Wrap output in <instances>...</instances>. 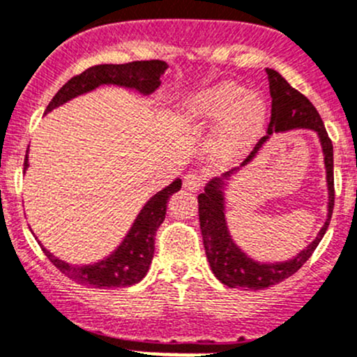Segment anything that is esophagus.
I'll return each mask as SVG.
<instances>
[{"label": "esophagus", "instance_id": "obj_1", "mask_svg": "<svg viewBox=\"0 0 357 357\" xmlns=\"http://www.w3.org/2000/svg\"><path fill=\"white\" fill-rule=\"evenodd\" d=\"M183 186L190 191H198L204 186V179H202V176L198 172H188L185 176V179H183Z\"/></svg>", "mask_w": 357, "mask_h": 357}]
</instances>
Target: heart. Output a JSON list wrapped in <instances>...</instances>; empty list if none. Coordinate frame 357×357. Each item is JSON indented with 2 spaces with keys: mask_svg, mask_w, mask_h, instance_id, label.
<instances>
[{
  "mask_svg": "<svg viewBox=\"0 0 357 357\" xmlns=\"http://www.w3.org/2000/svg\"><path fill=\"white\" fill-rule=\"evenodd\" d=\"M239 85L219 84L190 97L179 106L181 126H208L220 121L215 150L224 157L241 155L260 135L265 123L264 99L258 93H243Z\"/></svg>",
  "mask_w": 357,
  "mask_h": 357,
  "instance_id": "obj_1",
  "label": "heart"
}]
</instances>
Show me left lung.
Wrapping results in <instances>:
<instances>
[{
	"mask_svg": "<svg viewBox=\"0 0 357 357\" xmlns=\"http://www.w3.org/2000/svg\"><path fill=\"white\" fill-rule=\"evenodd\" d=\"M270 97H272V112H270V123L267 133L273 131H286L292 128H310L314 130L320 137L321 149L325 155V167H327V183H328V217L325 226L320 229L313 243L301 251L292 260L282 261V264H258V261L248 258L238 246L232 243L227 232L226 219H224V198L219 186L222 179H212L204 193L198 195V219H200L202 239H204L205 253H207L208 264L217 279L227 287L243 289V291H258L275 284L282 282L294 275L307 258L313 255L317 246L320 245L321 238L327 232L330 219H332L333 204H335V190H333V145L330 140L327 130L320 114L314 109L313 104L292 89L282 78V75L275 70L267 68ZM264 137L255 147L251 155L245 162L253 157L257 149L267 140ZM229 176V174H226Z\"/></svg>",
	"mask_w": 357,
	"mask_h": 357,
	"instance_id": "obj_1",
	"label": "left lung"
}]
</instances>
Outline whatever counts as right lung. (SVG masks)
<instances>
[{
	"mask_svg": "<svg viewBox=\"0 0 357 357\" xmlns=\"http://www.w3.org/2000/svg\"><path fill=\"white\" fill-rule=\"evenodd\" d=\"M167 65L160 59H150V61H131L125 65H97L90 66L82 73L71 77L61 89L52 97L47 111L54 109L59 104L66 102L71 97L99 87L102 84L123 85L140 90L142 93L153 92L160 85V75ZM25 167H27V157H25ZM181 188V179H176L162 191L153 195L147 202L142 212L138 213L133 227L121 243V246L107 257L106 260L96 265H68L65 261L52 257L46 248H43L44 255L51 260V264L61 273L75 282L87 287L112 289L126 287L140 282L145 277L152 261L153 250H155V232L160 224L166 219L167 198Z\"/></svg>",
	"mask_w": 357,
	"mask_h": 357,
	"instance_id": "1",
	"label": "right lung"
}]
</instances>
